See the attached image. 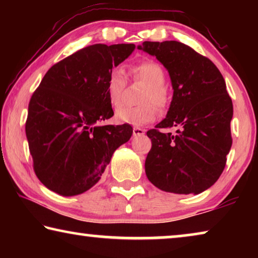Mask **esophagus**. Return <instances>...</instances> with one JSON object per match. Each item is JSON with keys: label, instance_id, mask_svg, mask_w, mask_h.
<instances>
[{"label": "esophagus", "instance_id": "34e87169", "mask_svg": "<svg viewBox=\"0 0 258 258\" xmlns=\"http://www.w3.org/2000/svg\"><path fill=\"white\" fill-rule=\"evenodd\" d=\"M146 131L143 128H140V127H134L133 128V137H142V135H145Z\"/></svg>", "mask_w": 258, "mask_h": 258}]
</instances>
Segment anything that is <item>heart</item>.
<instances>
[{
  "mask_svg": "<svg viewBox=\"0 0 258 258\" xmlns=\"http://www.w3.org/2000/svg\"><path fill=\"white\" fill-rule=\"evenodd\" d=\"M130 74L133 81L141 82L147 86L139 107H121L116 111L117 121L130 125H146L157 116V108L165 109L169 104V93L165 87L166 74L159 63L152 60L141 61L131 67ZM126 86V77L121 69L117 68L108 75L106 90L110 106L117 107L120 103L121 94Z\"/></svg>",
  "mask_w": 258,
  "mask_h": 258,
  "instance_id": "1",
  "label": "heart"
}]
</instances>
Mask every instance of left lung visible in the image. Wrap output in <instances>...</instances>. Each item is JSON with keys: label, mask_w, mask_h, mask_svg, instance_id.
I'll return each instance as SVG.
<instances>
[{"label": "left lung", "mask_w": 258, "mask_h": 258, "mask_svg": "<svg viewBox=\"0 0 258 258\" xmlns=\"http://www.w3.org/2000/svg\"><path fill=\"white\" fill-rule=\"evenodd\" d=\"M171 76L174 90L164 120L149 130L151 149L146 159L148 180L158 189L198 195L215 183L232 146V100L217 67L189 45L176 41L143 42ZM177 127V134L161 128Z\"/></svg>", "instance_id": "left-lung-1"}]
</instances>
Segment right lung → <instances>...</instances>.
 Returning <instances> with one entry per match:
<instances>
[{
    "instance_id": "obj_1",
    "label": "right lung",
    "mask_w": 258,
    "mask_h": 258,
    "mask_svg": "<svg viewBox=\"0 0 258 258\" xmlns=\"http://www.w3.org/2000/svg\"><path fill=\"white\" fill-rule=\"evenodd\" d=\"M134 44H94L53 64L28 104L26 137L34 172L61 196H76L102 177L113 151L127 142L130 124H95L113 116L106 83Z\"/></svg>"
}]
</instances>
